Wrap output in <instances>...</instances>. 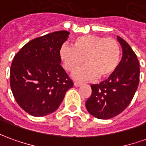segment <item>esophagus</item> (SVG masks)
Wrapping results in <instances>:
<instances>
[{"label": "esophagus", "mask_w": 146, "mask_h": 146, "mask_svg": "<svg viewBox=\"0 0 146 146\" xmlns=\"http://www.w3.org/2000/svg\"><path fill=\"white\" fill-rule=\"evenodd\" d=\"M82 85V83H81V82H78V81H75L74 82V86L75 87H78V86H80Z\"/></svg>", "instance_id": "34e87169"}]
</instances>
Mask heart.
<instances>
[{
    "label": "heart",
    "mask_w": 146,
    "mask_h": 146,
    "mask_svg": "<svg viewBox=\"0 0 146 146\" xmlns=\"http://www.w3.org/2000/svg\"><path fill=\"white\" fill-rule=\"evenodd\" d=\"M60 55L65 69L73 72L85 62L86 66L73 73L78 81H92L98 77L105 79L116 72L121 62V48L113 38L88 34L78 36L73 46L63 45Z\"/></svg>",
    "instance_id": "heart-1"
}]
</instances>
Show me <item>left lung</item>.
Instances as JSON below:
<instances>
[{"label": "left lung", "mask_w": 146, "mask_h": 146, "mask_svg": "<svg viewBox=\"0 0 146 146\" xmlns=\"http://www.w3.org/2000/svg\"><path fill=\"white\" fill-rule=\"evenodd\" d=\"M117 39L122 48V58L118 68L107 80L91 85L92 94L86 106L92 116L110 119L121 113L129 105L139 84V61L127 42Z\"/></svg>", "instance_id": "left-lung-1"}]
</instances>
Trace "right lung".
<instances>
[{
  "label": "right lung",
  "mask_w": 146,
  "mask_h": 146,
  "mask_svg": "<svg viewBox=\"0 0 146 146\" xmlns=\"http://www.w3.org/2000/svg\"><path fill=\"white\" fill-rule=\"evenodd\" d=\"M57 31L29 41L15 55L10 87L20 107L34 117L56 111L73 86L62 66L60 49L69 37Z\"/></svg>",
  "instance_id": "right-lung-1"
}]
</instances>
